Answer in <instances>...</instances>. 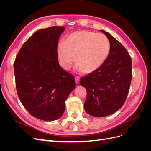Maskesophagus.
Here are the masks:
<instances>
[{
  "label": "esophagus",
  "mask_w": 151,
  "mask_h": 151,
  "mask_svg": "<svg viewBox=\"0 0 151 151\" xmlns=\"http://www.w3.org/2000/svg\"><path fill=\"white\" fill-rule=\"evenodd\" d=\"M75 81H76V83L77 84H78L79 83V81H80V79L79 77H75Z\"/></svg>",
  "instance_id": "1"
}]
</instances>
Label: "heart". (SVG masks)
Masks as SVG:
<instances>
[{
  "instance_id": "1",
  "label": "heart",
  "mask_w": 151,
  "mask_h": 151,
  "mask_svg": "<svg viewBox=\"0 0 151 151\" xmlns=\"http://www.w3.org/2000/svg\"><path fill=\"white\" fill-rule=\"evenodd\" d=\"M57 53L61 67L69 69L75 61L76 70L91 74L101 68L110 53V43L102 33L83 30L68 35L59 43Z\"/></svg>"
}]
</instances>
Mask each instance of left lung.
<instances>
[{
    "instance_id": "left-lung-1",
    "label": "left lung",
    "mask_w": 151,
    "mask_h": 151,
    "mask_svg": "<svg viewBox=\"0 0 151 151\" xmlns=\"http://www.w3.org/2000/svg\"><path fill=\"white\" fill-rule=\"evenodd\" d=\"M110 43V53L103 66L81 78L87 91L84 109L95 117L110 115L124 104L132 77V60L127 50L106 31L100 30Z\"/></svg>"
}]
</instances>
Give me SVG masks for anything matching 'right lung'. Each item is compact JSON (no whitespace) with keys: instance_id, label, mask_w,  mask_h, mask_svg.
Masks as SVG:
<instances>
[{"instance_id":"obj_1","label":"right lung","mask_w":151,"mask_h":151,"mask_svg":"<svg viewBox=\"0 0 151 151\" xmlns=\"http://www.w3.org/2000/svg\"><path fill=\"white\" fill-rule=\"evenodd\" d=\"M65 29H40L22 45L14 63L18 97L31 115L47 122L60 118L65 101L76 88L74 77L58 62L59 37Z\"/></svg>"}]
</instances>
